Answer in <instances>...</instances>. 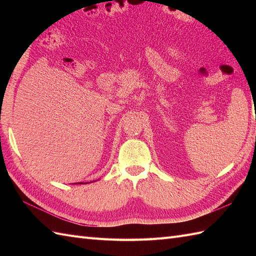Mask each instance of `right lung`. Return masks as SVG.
<instances>
[{
	"instance_id": "right-lung-1",
	"label": "right lung",
	"mask_w": 256,
	"mask_h": 256,
	"mask_svg": "<svg viewBox=\"0 0 256 256\" xmlns=\"http://www.w3.org/2000/svg\"><path fill=\"white\" fill-rule=\"evenodd\" d=\"M78 184H81V182H78Z\"/></svg>"
}]
</instances>
